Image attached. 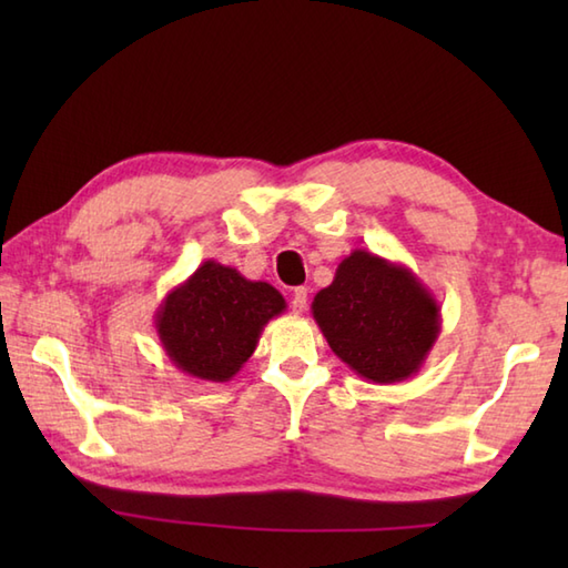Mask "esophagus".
<instances>
[{
  "label": "esophagus",
  "mask_w": 568,
  "mask_h": 568,
  "mask_svg": "<svg viewBox=\"0 0 568 568\" xmlns=\"http://www.w3.org/2000/svg\"><path fill=\"white\" fill-rule=\"evenodd\" d=\"M291 307H293L295 315H303V312L307 310V287H295Z\"/></svg>",
  "instance_id": "34e87169"
}]
</instances>
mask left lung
<instances>
[{
	"instance_id": "1",
	"label": "left lung",
	"mask_w": 568,
	"mask_h": 568,
	"mask_svg": "<svg viewBox=\"0 0 568 568\" xmlns=\"http://www.w3.org/2000/svg\"><path fill=\"white\" fill-rule=\"evenodd\" d=\"M312 317L332 352L368 383L407 381L442 332V310L403 263L356 248L332 285L312 300Z\"/></svg>"
}]
</instances>
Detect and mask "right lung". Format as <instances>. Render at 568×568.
<instances>
[{
  "label": "right lung",
  "instance_id": "add662e5",
  "mask_svg": "<svg viewBox=\"0 0 568 568\" xmlns=\"http://www.w3.org/2000/svg\"><path fill=\"white\" fill-rule=\"evenodd\" d=\"M285 312L271 283L204 261L155 310V332L171 364L192 378L226 383L256 352L261 332Z\"/></svg>",
  "mask_w": 568,
  "mask_h": 568
}]
</instances>
